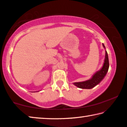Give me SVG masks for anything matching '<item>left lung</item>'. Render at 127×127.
Returning <instances> with one entry per match:
<instances>
[{
    "label": "left lung",
    "instance_id": "8db88e82",
    "mask_svg": "<svg viewBox=\"0 0 127 127\" xmlns=\"http://www.w3.org/2000/svg\"><path fill=\"white\" fill-rule=\"evenodd\" d=\"M104 48H105L104 44H103ZM109 60L107 52L105 51V56L104 59V63L103 65V67L100 69L99 71L95 73L90 80L84 81L82 82H76L73 83V84L77 87L78 88L82 89H91L95 87L96 85L101 82V81L104 79L105 76L107 74V71L109 68Z\"/></svg>",
    "mask_w": 127,
    "mask_h": 127
}]
</instances>
